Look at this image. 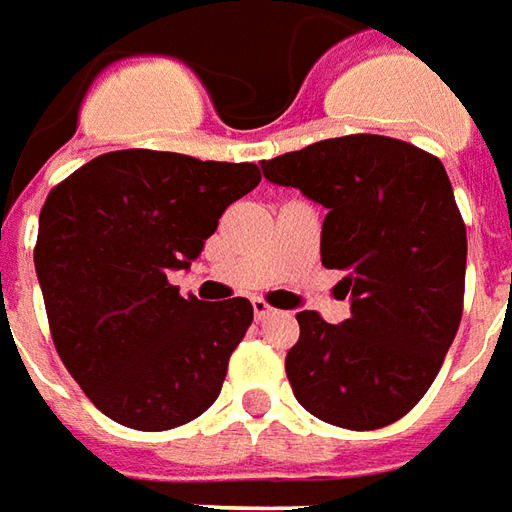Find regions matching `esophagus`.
I'll return each instance as SVG.
<instances>
[{"instance_id": "1", "label": "esophagus", "mask_w": 512, "mask_h": 512, "mask_svg": "<svg viewBox=\"0 0 512 512\" xmlns=\"http://www.w3.org/2000/svg\"><path fill=\"white\" fill-rule=\"evenodd\" d=\"M253 314H256V320H267L270 314H275V308L267 300H262V297H256L253 300Z\"/></svg>"}]
</instances>
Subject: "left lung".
Wrapping results in <instances>:
<instances>
[{
	"instance_id": "left-lung-1",
	"label": "left lung",
	"mask_w": 512,
	"mask_h": 512,
	"mask_svg": "<svg viewBox=\"0 0 512 512\" xmlns=\"http://www.w3.org/2000/svg\"><path fill=\"white\" fill-rule=\"evenodd\" d=\"M264 179L328 209L320 253L350 317L300 311L286 353L297 402L347 430L397 422L436 380L463 317L466 226L441 159L383 134H347L264 159Z\"/></svg>"
}]
</instances>
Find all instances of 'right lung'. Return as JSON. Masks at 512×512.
I'll use <instances>...</instances> for the list:
<instances>
[{"mask_svg":"<svg viewBox=\"0 0 512 512\" xmlns=\"http://www.w3.org/2000/svg\"><path fill=\"white\" fill-rule=\"evenodd\" d=\"M259 181L253 162L126 148L49 192L35 273L54 347L112 422L159 433L217 400L253 306L181 297L168 275L198 259L220 215Z\"/></svg>","mask_w":512,"mask_h":512,"instance_id":"obj_1","label":"right lung"}]
</instances>
